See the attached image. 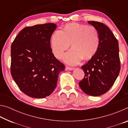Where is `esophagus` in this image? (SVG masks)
Instances as JSON below:
<instances>
[{"mask_svg": "<svg viewBox=\"0 0 128 128\" xmlns=\"http://www.w3.org/2000/svg\"><path fill=\"white\" fill-rule=\"evenodd\" d=\"M66 69L68 70H72L74 69V68H72V67H69V66H66Z\"/></svg>", "mask_w": 128, "mask_h": 128, "instance_id": "obj_1", "label": "esophagus"}]
</instances>
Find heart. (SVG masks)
<instances>
[{"mask_svg": "<svg viewBox=\"0 0 128 128\" xmlns=\"http://www.w3.org/2000/svg\"><path fill=\"white\" fill-rule=\"evenodd\" d=\"M100 36L96 28L78 23H70L65 25L63 31L58 30L51 38V47L54 55L60 59L64 52L72 49L63 56L66 63L75 65L84 59L92 58L98 50Z\"/></svg>", "mask_w": 128, "mask_h": 128, "instance_id": "1", "label": "heart"}]
</instances>
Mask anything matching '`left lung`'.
I'll return each instance as SVG.
<instances>
[{
    "label": "left lung",
    "instance_id": "obj_1",
    "mask_svg": "<svg viewBox=\"0 0 128 128\" xmlns=\"http://www.w3.org/2000/svg\"><path fill=\"white\" fill-rule=\"evenodd\" d=\"M88 23L98 30L100 40L96 52L81 66L85 77L79 82V86L86 94L99 96L113 86L120 73L118 43L104 24L94 21Z\"/></svg>",
    "mask_w": 128,
    "mask_h": 128
}]
</instances>
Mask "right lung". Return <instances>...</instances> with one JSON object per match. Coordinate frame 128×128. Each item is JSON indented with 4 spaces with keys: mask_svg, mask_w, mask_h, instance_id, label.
Returning a JSON list of instances; mask_svg holds the SVG:
<instances>
[{
    "mask_svg": "<svg viewBox=\"0 0 128 128\" xmlns=\"http://www.w3.org/2000/svg\"><path fill=\"white\" fill-rule=\"evenodd\" d=\"M56 28L53 23L26 27L12 44V77L20 89L32 98L49 96L65 69L51 48V37Z\"/></svg>",
    "mask_w": 128,
    "mask_h": 128,
    "instance_id": "right-lung-1",
    "label": "right lung"
}]
</instances>
